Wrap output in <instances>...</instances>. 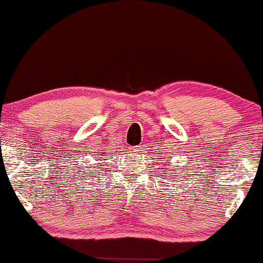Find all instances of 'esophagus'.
Listing matches in <instances>:
<instances>
[{"mask_svg":"<svg viewBox=\"0 0 263 263\" xmlns=\"http://www.w3.org/2000/svg\"><path fill=\"white\" fill-rule=\"evenodd\" d=\"M140 149H141L140 145H138V147H131V148H129V151H131V152H138Z\"/></svg>","mask_w":263,"mask_h":263,"instance_id":"1","label":"esophagus"}]
</instances>
